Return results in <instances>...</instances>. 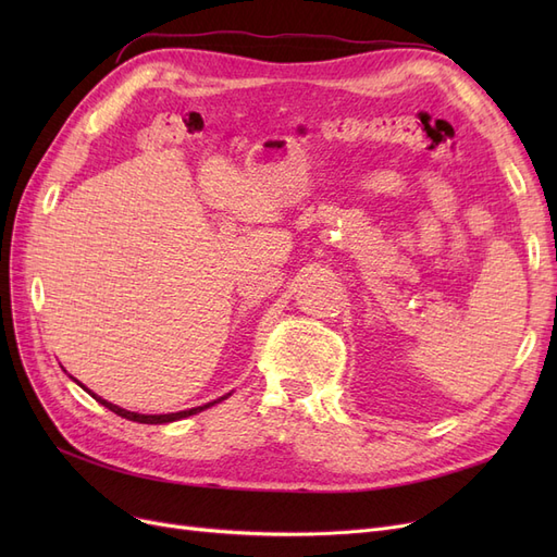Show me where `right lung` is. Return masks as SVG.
I'll return each instance as SVG.
<instances>
[{"label":"right lung","instance_id":"right-lung-1","mask_svg":"<svg viewBox=\"0 0 557 557\" xmlns=\"http://www.w3.org/2000/svg\"><path fill=\"white\" fill-rule=\"evenodd\" d=\"M72 381H76L74 376H70ZM78 383V381H76ZM83 391H86L88 395H92L99 404H102V407H107L109 411H113V413H117L121 418H127V420H134V423H146V425H162V423H174V420H181V418H188V416H195V413H199V411H205V409H209V407H213V404H218V401H223V399H227L232 393H227V395H223V397H218V399H213V401H209V404H201V407H195V409H185V411H176V413H137V411H127V409H121V407H115V404H111V401H107V399H102L99 395H95L90 387H86L83 383H78Z\"/></svg>","mask_w":557,"mask_h":557}]
</instances>
